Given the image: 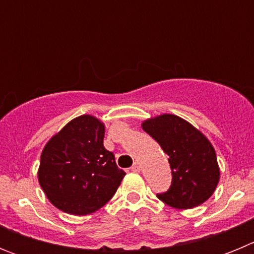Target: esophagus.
Returning a JSON list of instances; mask_svg holds the SVG:
<instances>
[{
	"mask_svg": "<svg viewBox=\"0 0 254 254\" xmlns=\"http://www.w3.org/2000/svg\"><path fill=\"white\" fill-rule=\"evenodd\" d=\"M131 170H132V172H140V170H141L140 164H138V163H133V165H132V167H131Z\"/></svg>",
	"mask_w": 254,
	"mask_h": 254,
	"instance_id": "1",
	"label": "esophagus"
}]
</instances>
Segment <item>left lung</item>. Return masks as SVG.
<instances>
[{
	"mask_svg": "<svg viewBox=\"0 0 254 254\" xmlns=\"http://www.w3.org/2000/svg\"><path fill=\"white\" fill-rule=\"evenodd\" d=\"M149 133L169 156L172 185L158 193V198L176 208L201 205L214 193L220 172L216 152L210 141L187 121L163 114L142 123Z\"/></svg>",
	"mask_w": 254,
	"mask_h": 254,
	"instance_id": "obj_1",
	"label": "left lung"
}]
</instances>
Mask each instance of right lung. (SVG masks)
Returning <instances> with one entry per match:
<instances>
[{"label":"right lung","instance_id":"obj_1","mask_svg":"<svg viewBox=\"0 0 254 254\" xmlns=\"http://www.w3.org/2000/svg\"><path fill=\"white\" fill-rule=\"evenodd\" d=\"M104 125L93 116L67 123L49 140L40 156V187L67 214L87 215L114 196L125 170L103 145Z\"/></svg>","mask_w":254,"mask_h":254}]
</instances>
